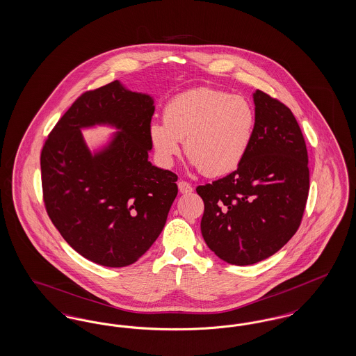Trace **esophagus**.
<instances>
[{
  "label": "esophagus",
  "instance_id": "34e87169",
  "mask_svg": "<svg viewBox=\"0 0 356 356\" xmlns=\"http://www.w3.org/2000/svg\"><path fill=\"white\" fill-rule=\"evenodd\" d=\"M177 186H179V191L181 192V193H191L192 192V186L189 183H186L184 180H180L179 183H177Z\"/></svg>",
  "mask_w": 356,
  "mask_h": 356
}]
</instances>
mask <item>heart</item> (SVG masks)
Wrapping results in <instances>:
<instances>
[{
    "label": "heart",
    "mask_w": 356,
    "mask_h": 356,
    "mask_svg": "<svg viewBox=\"0 0 356 356\" xmlns=\"http://www.w3.org/2000/svg\"><path fill=\"white\" fill-rule=\"evenodd\" d=\"M164 121H153L149 138L159 160L170 167L181 152L207 176L236 170L251 148L256 115L243 97L212 88H196L170 99Z\"/></svg>",
    "instance_id": "heart-1"
}]
</instances>
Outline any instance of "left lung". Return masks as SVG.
I'll use <instances>...</instances> for the list:
<instances>
[{
    "instance_id": "1",
    "label": "left lung",
    "mask_w": 356,
    "mask_h": 356,
    "mask_svg": "<svg viewBox=\"0 0 356 356\" xmlns=\"http://www.w3.org/2000/svg\"><path fill=\"white\" fill-rule=\"evenodd\" d=\"M254 102V140L241 164L196 188L204 240L235 266L270 257L296 234L309 191L305 137L291 109L263 90Z\"/></svg>"
}]
</instances>
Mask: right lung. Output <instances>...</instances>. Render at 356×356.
<instances>
[{"label": "right lung", "mask_w": 356, "mask_h": 356, "mask_svg": "<svg viewBox=\"0 0 356 356\" xmlns=\"http://www.w3.org/2000/svg\"><path fill=\"white\" fill-rule=\"evenodd\" d=\"M154 105L119 81L88 90L51 129L41 151L47 213L69 245L105 267H125L161 234L177 195V175L148 161ZM112 123L120 132L92 156L79 128Z\"/></svg>", "instance_id": "add662e5"}]
</instances>
